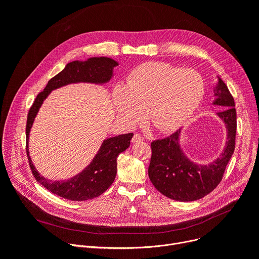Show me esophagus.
<instances>
[{"label": "esophagus", "mask_w": 259, "mask_h": 259, "mask_svg": "<svg viewBox=\"0 0 259 259\" xmlns=\"http://www.w3.org/2000/svg\"><path fill=\"white\" fill-rule=\"evenodd\" d=\"M143 141H144V138L142 137L141 134H139V133H135V134H134V137L132 138V142H133V143L143 142Z\"/></svg>", "instance_id": "esophagus-1"}]
</instances>
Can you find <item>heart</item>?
<instances>
[{
	"label": "heart",
	"instance_id": "1",
	"mask_svg": "<svg viewBox=\"0 0 259 259\" xmlns=\"http://www.w3.org/2000/svg\"><path fill=\"white\" fill-rule=\"evenodd\" d=\"M205 94V81L194 69L168 63H145L129 73L127 85L115 87L118 116L137 126L145 116L160 133L174 131L193 115Z\"/></svg>",
	"mask_w": 259,
	"mask_h": 259
}]
</instances>
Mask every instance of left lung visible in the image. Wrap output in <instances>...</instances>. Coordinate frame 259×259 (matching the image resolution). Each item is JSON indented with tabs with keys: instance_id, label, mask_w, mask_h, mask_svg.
I'll return each mask as SVG.
<instances>
[{
	"instance_id": "1",
	"label": "left lung",
	"mask_w": 259,
	"mask_h": 259,
	"mask_svg": "<svg viewBox=\"0 0 259 259\" xmlns=\"http://www.w3.org/2000/svg\"><path fill=\"white\" fill-rule=\"evenodd\" d=\"M214 95L213 104L225 108L217 115L225 121L228 130L225 150L215 161L201 166L189 160L179 144L181 130L151 143L149 179L161 194L171 199L193 201L212 192L222 182L226 167L233 155L237 128L234 99L221 78Z\"/></svg>"
}]
</instances>
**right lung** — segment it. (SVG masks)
<instances>
[{"instance_id":"right-lung-1","label":"right lung","mask_w":259,"mask_h":259,"mask_svg":"<svg viewBox=\"0 0 259 259\" xmlns=\"http://www.w3.org/2000/svg\"><path fill=\"white\" fill-rule=\"evenodd\" d=\"M115 66H117V63L109 58H91L86 62L75 61L67 64L64 70L48 80L45 89L36 95L30 107L27 115L26 143H28L29 131L38 108L51 90L78 81L97 84L106 83L111 78L112 69ZM132 137L133 133H127L104 141L90 165L74 178L63 182H51L40 176L32 165L28 154V146H26V152L31 172L37 183L60 197L83 201L100 196L112 185L116 175V158L119 153L125 151L130 146Z\"/></svg>"}]
</instances>
